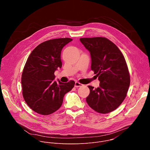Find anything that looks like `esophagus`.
Returning a JSON list of instances; mask_svg holds the SVG:
<instances>
[{"label":"esophagus","instance_id":"1","mask_svg":"<svg viewBox=\"0 0 150 150\" xmlns=\"http://www.w3.org/2000/svg\"><path fill=\"white\" fill-rule=\"evenodd\" d=\"M83 85V84H82V83H79V82H75V87H82Z\"/></svg>","mask_w":150,"mask_h":150}]
</instances>
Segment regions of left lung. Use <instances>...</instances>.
Listing matches in <instances>:
<instances>
[{
  "instance_id": "obj_1",
  "label": "left lung",
  "mask_w": 150,
  "mask_h": 150,
  "mask_svg": "<svg viewBox=\"0 0 150 150\" xmlns=\"http://www.w3.org/2000/svg\"><path fill=\"white\" fill-rule=\"evenodd\" d=\"M90 53L91 69L98 77L100 86L89 85L86 101L98 113H110L122 104L130 85V75L123 55L119 48L105 37L81 38Z\"/></svg>"
}]
</instances>
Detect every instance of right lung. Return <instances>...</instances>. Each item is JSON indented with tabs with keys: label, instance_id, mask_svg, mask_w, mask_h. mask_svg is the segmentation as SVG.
Listing matches in <instances>:
<instances>
[{
	"label": "right lung",
	"instance_id": "add662e5",
	"mask_svg": "<svg viewBox=\"0 0 150 150\" xmlns=\"http://www.w3.org/2000/svg\"><path fill=\"white\" fill-rule=\"evenodd\" d=\"M72 40L61 38L42 42L26 62L21 78L23 95L27 105L38 114L49 115L57 110L64 96L74 87V81L67 83L54 81L55 71L62 65L61 51Z\"/></svg>",
	"mask_w": 150,
	"mask_h": 150
}]
</instances>
